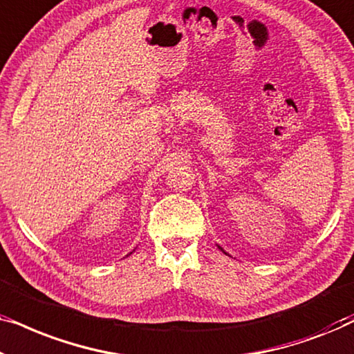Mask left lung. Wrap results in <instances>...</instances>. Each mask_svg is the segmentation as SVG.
<instances>
[{
  "label": "left lung",
  "mask_w": 354,
  "mask_h": 354,
  "mask_svg": "<svg viewBox=\"0 0 354 354\" xmlns=\"http://www.w3.org/2000/svg\"><path fill=\"white\" fill-rule=\"evenodd\" d=\"M217 248H219V250L222 251V253H225V251H224V248H222V246H219V245H217ZM225 254H229V253H225Z\"/></svg>",
  "instance_id": "obj_1"
}]
</instances>
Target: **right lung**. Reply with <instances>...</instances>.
<instances>
[{
  "instance_id": "add662e5",
  "label": "right lung",
  "mask_w": 354,
  "mask_h": 354,
  "mask_svg": "<svg viewBox=\"0 0 354 354\" xmlns=\"http://www.w3.org/2000/svg\"><path fill=\"white\" fill-rule=\"evenodd\" d=\"M133 251H135V250H133ZM133 251H132V253H133ZM132 253H129V254H132ZM129 254H127V256H129Z\"/></svg>"
}]
</instances>
